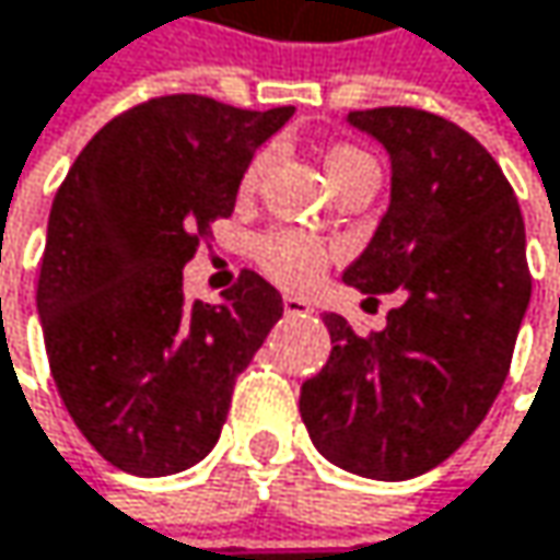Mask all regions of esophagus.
Returning <instances> with one entry per match:
<instances>
[{
  "mask_svg": "<svg viewBox=\"0 0 560 560\" xmlns=\"http://www.w3.org/2000/svg\"><path fill=\"white\" fill-rule=\"evenodd\" d=\"M282 305H285V315H292V318H305V315H312V305H308L305 299H299V295H285V299H282Z\"/></svg>",
  "mask_w": 560,
  "mask_h": 560,
  "instance_id": "34e87169",
  "label": "esophagus"
}]
</instances>
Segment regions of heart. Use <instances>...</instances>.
<instances>
[{
	"instance_id": "obj_1",
	"label": "heart",
	"mask_w": 560,
	"mask_h": 560,
	"mask_svg": "<svg viewBox=\"0 0 560 560\" xmlns=\"http://www.w3.org/2000/svg\"><path fill=\"white\" fill-rule=\"evenodd\" d=\"M271 153L261 150L248 160L245 173H242V192H252L268 166ZM371 156L354 150V147H338L328 153V173H341L354 163H368ZM328 258H331V248L318 238V235H308L302 229H271L265 235L255 238V261L261 265V271L268 278H275L278 285H289V289H312L318 278L325 275L328 268Z\"/></svg>"
}]
</instances>
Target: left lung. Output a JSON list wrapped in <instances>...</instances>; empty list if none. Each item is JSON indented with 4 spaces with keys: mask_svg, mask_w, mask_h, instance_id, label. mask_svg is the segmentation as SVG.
<instances>
[{
    "mask_svg": "<svg viewBox=\"0 0 560 560\" xmlns=\"http://www.w3.org/2000/svg\"><path fill=\"white\" fill-rule=\"evenodd\" d=\"M348 124L390 153V206L345 282L407 299L368 338L325 315L331 358L299 410L328 463L404 482L450 459L509 377L532 299L525 222L502 166L453 120L374 107Z\"/></svg>",
    "mask_w": 560,
    "mask_h": 560,
    "instance_id": "obj_1",
    "label": "left lung"
}]
</instances>
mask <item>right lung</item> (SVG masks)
I'll return each instance as SVG.
<instances>
[{"mask_svg": "<svg viewBox=\"0 0 560 560\" xmlns=\"http://www.w3.org/2000/svg\"><path fill=\"white\" fill-rule=\"evenodd\" d=\"M292 114L153 97L104 124L55 192L38 271L51 377L84 440L130 476L183 472L215 446L235 377L282 318L255 271L222 305H186L183 265Z\"/></svg>", "mask_w": 560, "mask_h": 560, "instance_id": "add662e5", "label": "right lung"}]
</instances>
